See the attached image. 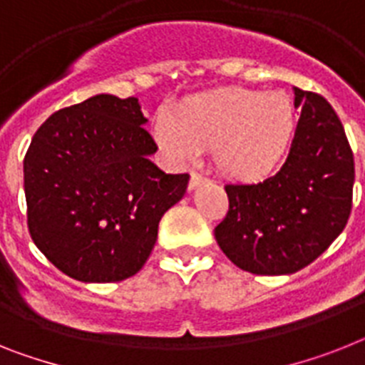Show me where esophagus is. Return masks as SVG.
Wrapping results in <instances>:
<instances>
[{"instance_id":"34e87169","label":"esophagus","mask_w":365,"mask_h":365,"mask_svg":"<svg viewBox=\"0 0 365 365\" xmlns=\"http://www.w3.org/2000/svg\"><path fill=\"white\" fill-rule=\"evenodd\" d=\"M207 178H204L198 173H191V180H189V191H195L197 187H200L202 183H206Z\"/></svg>"}]
</instances>
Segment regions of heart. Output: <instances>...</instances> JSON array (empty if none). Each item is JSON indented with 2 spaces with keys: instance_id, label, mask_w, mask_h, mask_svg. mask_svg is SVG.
I'll return each mask as SVG.
<instances>
[{
  "instance_id": "1",
  "label": "heart",
  "mask_w": 365,
  "mask_h": 365,
  "mask_svg": "<svg viewBox=\"0 0 365 365\" xmlns=\"http://www.w3.org/2000/svg\"><path fill=\"white\" fill-rule=\"evenodd\" d=\"M297 133V109L280 91L226 87L187 98L178 118L155 116L158 145L174 163H192L213 150L220 174L235 182H259L286 159Z\"/></svg>"
}]
</instances>
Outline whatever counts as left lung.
<instances>
[{"mask_svg":"<svg viewBox=\"0 0 365 365\" xmlns=\"http://www.w3.org/2000/svg\"><path fill=\"white\" fill-rule=\"evenodd\" d=\"M295 91L301 118L286 163L259 183L226 185L230 207L215 228L220 250L252 274H292L329 249L353 207L354 159L323 96Z\"/></svg>","mask_w":365,"mask_h":365,"instance_id":"obj_1","label":"left lung"}]
</instances>
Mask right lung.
Here are the masks:
<instances>
[{"mask_svg":"<svg viewBox=\"0 0 365 365\" xmlns=\"http://www.w3.org/2000/svg\"><path fill=\"white\" fill-rule=\"evenodd\" d=\"M137 98L96 94L36 130L24 159L27 226L55 267L79 282H120L148 259L189 174L150 161L158 145Z\"/></svg>","mask_w":365,"mask_h":365,"instance_id":"obj_1","label":"right lung"}]
</instances>
